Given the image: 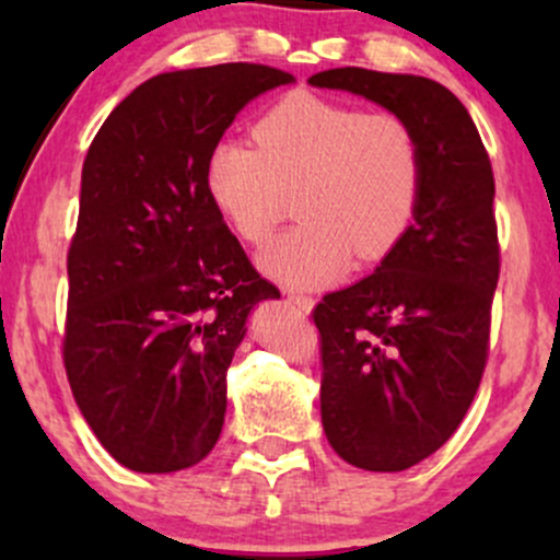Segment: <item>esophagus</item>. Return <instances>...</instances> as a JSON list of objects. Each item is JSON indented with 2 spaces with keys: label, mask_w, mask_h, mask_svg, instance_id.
Listing matches in <instances>:
<instances>
[{
  "label": "esophagus",
  "mask_w": 560,
  "mask_h": 560,
  "mask_svg": "<svg viewBox=\"0 0 560 560\" xmlns=\"http://www.w3.org/2000/svg\"><path fill=\"white\" fill-rule=\"evenodd\" d=\"M287 300L292 302V305H298L302 313H311V311H313V305H316V300L307 298V294H298V292H289V294H287Z\"/></svg>",
  "instance_id": "esophagus-1"
}]
</instances>
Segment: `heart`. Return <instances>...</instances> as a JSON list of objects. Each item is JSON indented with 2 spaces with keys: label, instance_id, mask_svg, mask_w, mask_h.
Listing matches in <instances>:
<instances>
[{
  "label": "heart",
  "instance_id": "b5f03b06",
  "mask_svg": "<svg viewBox=\"0 0 560 560\" xmlns=\"http://www.w3.org/2000/svg\"><path fill=\"white\" fill-rule=\"evenodd\" d=\"M253 137L218 141L205 160V189L253 247L273 240L294 195L300 223L262 255L276 279L324 284L350 255L382 260L413 223L423 152L400 113L289 92L260 115Z\"/></svg>",
  "mask_w": 560,
  "mask_h": 560
}]
</instances>
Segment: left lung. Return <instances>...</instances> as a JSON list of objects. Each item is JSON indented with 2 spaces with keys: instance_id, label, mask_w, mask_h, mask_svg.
<instances>
[{
  "instance_id": "1",
  "label": "left lung",
  "mask_w": 560,
  "mask_h": 560,
  "mask_svg": "<svg viewBox=\"0 0 560 560\" xmlns=\"http://www.w3.org/2000/svg\"><path fill=\"white\" fill-rule=\"evenodd\" d=\"M311 83L400 113L421 141L410 229L374 273L313 307L326 440L365 471H405L453 436L485 374L500 276L490 155L432 79L334 68Z\"/></svg>"
}]
</instances>
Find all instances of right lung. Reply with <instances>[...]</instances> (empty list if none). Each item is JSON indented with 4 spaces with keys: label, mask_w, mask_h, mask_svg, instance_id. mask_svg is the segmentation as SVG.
<instances>
[{
    "label": "right lung",
    "mask_w": 560,
    "mask_h": 560,
    "mask_svg": "<svg viewBox=\"0 0 560 560\" xmlns=\"http://www.w3.org/2000/svg\"><path fill=\"white\" fill-rule=\"evenodd\" d=\"M292 81L255 62L160 73L83 160L62 361L83 419L131 471H182L215 447L244 320L279 298L210 202L205 160L249 100Z\"/></svg>",
    "instance_id": "obj_1"
}]
</instances>
